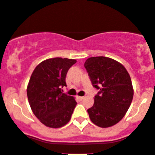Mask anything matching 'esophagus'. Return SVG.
<instances>
[{"label":"esophagus","mask_w":155,"mask_h":155,"mask_svg":"<svg viewBox=\"0 0 155 155\" xmlns=\"http://www.w3.org/2000/svg\"><path fill=\"white\" fill-rule=\"evenodd\" d=\"M77 99L79 100V101H82V100L84 99V97H77Z\"/></svg>","instance_id":"34e87169"}]
</instances>
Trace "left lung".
I'll list each match as a JSON object with an SVG mask.
<instances>
[{
	"label": "left lung",
	"mask_w": 155,
	"mask_h": 155,
	"mask_svg": "<svg viewBox=\"0 0 155 155\" xmlns=\"http://www.w3.org/2000/svg\"><path fill=\"white\" fill-rule=\"evenodd\" d=\"M84 66L93 87L99 90L94 104L87 110L90 120L100 127L114 126L131 104L134 90L130 76L122 64L108 57L89 58Z\"/></svg>",
	"instance_id": "left-lung-1"
}]
</instances>
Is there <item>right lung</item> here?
Segmentation results:
<instances>
[{
    "label": "right lung",
    "mask_w": 155,
    "mask_h": 155,
    "mask_svg": "<svg viewBox=\"0 0 155 155\" xmlns=\"http://www.w3.org/2000/svg\"><path fill=\"white\" fill-rule=\"evenodd\" d=\"M76 62L66 58H48L36 66L27 87L31 110L43 124L62 127L70 120L77 103L74 97L62 93L66 86L68 70Z\"/></svg>",
    "instance_id": "1"
}]
</instances>
